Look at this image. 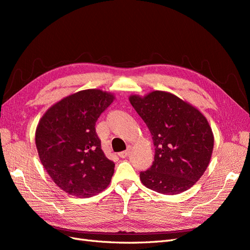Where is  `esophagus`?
I'll list each match as a JSON object with an SVG mask.
<instances>
[{
	"label": "esophagus",
	"instance_id": "obj_1",
	"mask_svg": "<svg viewBox=\"0 0 250 250\" xmlns=\"http://www.w3.org/2000/svg\"><path fill=\"white\" fill-rule=\"evenodd\" d=\"M129 153H130V148H128L127 150L123 151V152H120L119 156L122 157V158H125V157H127L128 155H129Z\"/></svg>",
	"mask_w": 250,
	"mask_h": 250
}]
</instances>
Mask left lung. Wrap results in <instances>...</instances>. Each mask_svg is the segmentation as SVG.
<instances>
[{
  "mask_svg": "<svg viewBox=\"0 0 250 250\" xmlns=\"http://www.w3.org/2000/svg\"><path fill=\"white\" fill-rule=\"evenodd\" d=\"M129 101L147 125L155 147L152 166L140 173L142 184L166 195L187 191L203 175L214 148L207 118L171 93L154 90Z\"/></svg>",
  "mask_w": 250,
  "mask_h": 250,
  "instance_id": "left-lung-1",
  "label": "left lung"
}]
</instances>
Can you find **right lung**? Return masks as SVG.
Segmentation results:
<instances>
[{
  "mask_svg": "<svg viewBox=\"0 0 250 250\" xmlns=\"http://www.w3.org/2000/svg\"><path fill=\"white\" fill-rule=\"evenodd\" d=\"M115 96L84 89L51 106L36 127L40 160L52 180L65 193L92 197L110 183L115 164L105 156L96 122Z\"/></svg>",
  "mask_w": 250,
  "mask_h": 250,
  "instance_id": "obj_1",
  "label": "right lung"
}]
</instances>
